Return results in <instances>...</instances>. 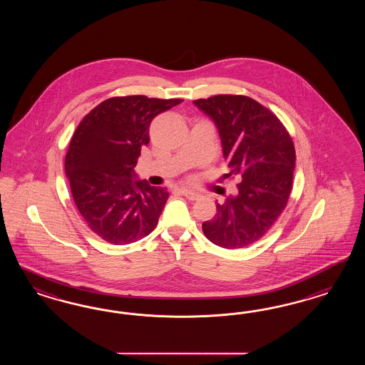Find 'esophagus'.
<instances>
[{"label":"esophagus","mask_w":365,"mask_h":365,"mask_svg":"<svg viewBox=\"0 0 365 365\" xmlns=\"http://www.w3.org/2000/svg\"><path fill=\"white\" fill-rule=\"evenodd\" d=\"M180 191H182V194H183L186 198L190 199V200H195V199L199 198V194L191 191V190H187V188H182Z\"/></svg>","instance_id":"obj_1"}]
</instances>
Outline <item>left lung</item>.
<instances>
[{
    "label": "left lung",
    "mask_w": 365,
    "mask_h": 365,
    "mask_svg": "<svg viewBox=\"0 0 365 365\" xmlns=\"http://www.w3.org/2000/svg\"><path fill=\"white\" fill-rule=\"evenodd\" d=\"M221 138L230 174L241 182L210 221L202 223L207 240L225 249L249 246L273 226L285 209L296 163L294 144L274 113L247 96L218 95L192 101Z\"/></svg>",
    "instance_id": "8db88e82"
}]
</instances>
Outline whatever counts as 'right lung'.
<instances>
[{"label":"right lung","mask_w":365,"mask_h":365,"mask_svg":"<svg viewBox=\"0 0 365 365\" xmlns=\"http://www.w3.org/2000/svg\"><path fill=\"white\" fill-rule=\"evenodd\" d=\"M182 101L110 98L78 124L66 153V174L78 212L101 240L127 245L156 227L167 188L140 180L133 168L150 142L153 119Z\"/></svg>","instance_id":"obj_1"}]
</instances>
